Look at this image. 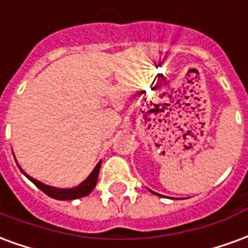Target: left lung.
<instances>
[{"label": "left lung", "mask_w": 248, "mask_h": 248, "mask_svg": "<svg viewBox=\"0 0 248 248\" xmlns=\"http://www.w3.org/2000/svg\"><path fill=\"white\" fill-rule=\"evenodd\" d=\"M151 192H154V191H151ZM154 194H155V192H154Z\"/></svg>", "instance_id": "1"}]
</instances>
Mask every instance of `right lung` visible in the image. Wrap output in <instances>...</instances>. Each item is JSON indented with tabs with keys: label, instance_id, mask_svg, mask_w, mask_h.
Segmentation results:
<instances>
[{
	"label": "right lung",
	"instance_id": "obj_1",
	"mask_svg": "<svg viewBox=\"0 0 248 248\" xmlns=\"http://www.w3.org/2000/svg\"><path fill=\"white\" fill-rule=\"evenodd\" d=\"M19 169H21V167H19ZM99 169H101V162L95 166V169L93 170L92 174L87 177L86 181H83L79 186L73 187V188H56V187L47 186V185H44V183H41L40 181H37V179H33L31 177H29V175L25 174L22 170H21V171L24 172L25 175L29 178L30 181L34 183L35 186L38 187L40 190H42V191L45 192L46 195L54 198V199H58V201H71V199H77V198L86 197V195H89V194L94 190V187L97 185Z\"/></svg>",
	"mask_w": 248,
	"mask_h": 248
}]
</instances>
